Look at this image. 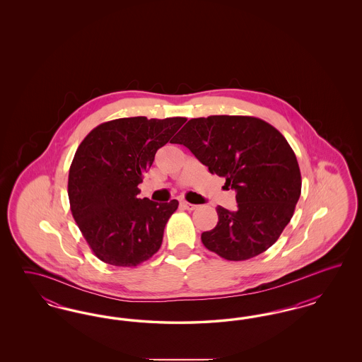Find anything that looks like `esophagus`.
<instances>
[{"label": "esophagus", "mask_w": 362, "mask_h": 362, "mask_svg": "<svg viewBox=\"0 0 362 362\" xmlns=\"http://www.w3.org/2000/svg\"><path fill=\"white\" fill-rule=\"evenodd\" d=\"M180 205L182 206L185 207V209H187V210H195L197 207H198V205H194V204H189V202H187V201H182L180 202Z\"/></svg>", "instance_id": "obj_1"}]
</instances>
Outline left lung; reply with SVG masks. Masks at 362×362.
<instances>
[{"instance_id": "8db88e82", "label": "left lung", "mask_w": 362, "mask_h": 362, "mask_svg": "<svg viewBox=\"0 0 362 362\" xmlns=\"http://www.w3.org/2000/svg\"><path fill=\"white\" fill-rule=\"evenodd\" d=\"M175 144L189 148L236 191L238 209L217 206L218 223L201 236L207 250L239 262L270 248L301 194L298 163L285 137L255 117L211 115L189 119Z\"/></svg>"}]
</instances>
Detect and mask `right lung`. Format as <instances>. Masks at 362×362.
Returning <instances> with one entry per match:
<instances>
[{
    "label": "right lung",
    "instance_id": "1",
    "mask_svg": "<svg viewBox=\"0 0 362 362\" xmlns=\"http://www.w3.org/2000/svg\"><path fill=\"white\" fill-rule=\"evenodd\" d=\"M186 121L134 117L104 122L77 148L68 180L70 210L104 263L136 267L161 247L164 228L179 202L141 199L138 185L156 152Z\"/></svg>",
    "mask_w": 362,
    "mask_h": 362
}]
</instances>
